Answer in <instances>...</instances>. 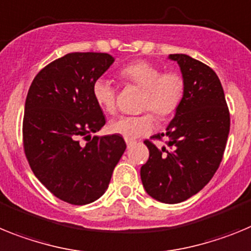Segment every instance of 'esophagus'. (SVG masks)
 Returning <instances> with one entry per match:
<instances>
[{
  "label": "esophagus",
  "instance_id": "obj_1",
  "mask_svg": "<svg viewBox=\"0 0 251 251\" xmlns=\"http://www.w3.org/2000/svg\"><path fill=\"white\" fill-rule=\"evenodd\" d=\"M134 144H135L134 140H128V139H126V145H127V148H131Z\"/></svg>",
  "mask_w": 251,
  "mask_h": 251
}]
</instances>
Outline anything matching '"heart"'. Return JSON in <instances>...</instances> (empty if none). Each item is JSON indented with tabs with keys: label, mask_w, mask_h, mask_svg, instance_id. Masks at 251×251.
<instances>
[{
	"label": "heart",
	"mask_w": 251,
	"mask_h": 251,
	"mask_svg": "<svg viewBox=\"0 0 251 251\" xmlns=\"http://www.w3.org/2000/svg\"><path fill=\"white\" fill-rule=\"evenodd\" d=\"M120 75L128 83L144 89L141 108L150 110L158 117H167L177 110L184 96V79L177 72H164L160 67L145 60H138L120 69ZM96 103L102 111L113 113L116 110V88L106 78H99L92 86ZM151 112L136 116H121L112 120L108 128L112 134L134 140L148 135L154 127Z\"/></svg>",
	"instance_id": "1"
}]
</instances>
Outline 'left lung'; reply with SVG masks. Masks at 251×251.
<instances>
[{"label": "left lung", "instance_id": "8db88e82", "mask_svg": "<svg viewBox=\"0 0 251 251\" xmlns=\"http://www.w3.org/2000/svg\"><path fill=\"white\" fill-rule=\"evenodd\" d=\"M184 79V96L167 126V147L156 148L145 140L149 159L140 176L148 195L163 203H179L198 193L224 156L230 113L217 74L200 60L186 54H171Z\"/></svg>", "mask_w": 251, "mask_h": 251}]
</instances>
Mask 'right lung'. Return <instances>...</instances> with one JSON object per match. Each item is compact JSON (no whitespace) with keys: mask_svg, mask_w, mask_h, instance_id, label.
Returning a JSON list of instances; mask_svg holds the SVG:
<instances>
[{"mask_svg":"<svg viewBox=\"0 0 251 251\" xmlns=\"http://www.w3.org/2000/svg\"><path fill=\"white\" fill-rule=\"evenodd\" d=\"M106 53H69L41 69L25 102L24 150L35 177L71 204L103 195L126 144L91 135L106 124L92 86L113 63Z\"/></svg>","mask_w":251,"mask_h":251,"instance_id":"add662e5","label":"right lung"}]
</instances>
